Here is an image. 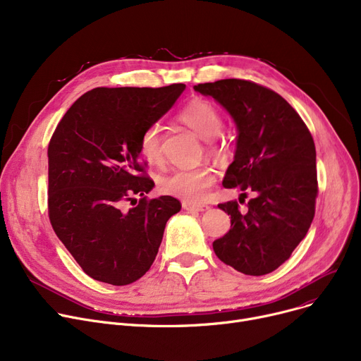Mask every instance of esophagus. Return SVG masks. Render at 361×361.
<instances>
[{
	"label": "esophagus",
	"instance_id": "obj_1",
	"mask_svg": "<svg viewBox=\"0 0 361 361\" xmlns=\"http://www.w3.org/2000/svg\"><path fill=\"white\" fill-rule=\"evenodd\" d=\"M183 209L187 212H204L209 209V206L207 204H193V203H188V202H183Z\"/></svg>",
	"mask_w": 361,
	"mask_h": 361
}]
</instances>
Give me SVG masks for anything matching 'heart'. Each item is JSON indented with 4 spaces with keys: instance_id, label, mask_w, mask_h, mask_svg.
<instances>
[{
    "instance_id": "obj_1",
    "label": "heart",
    "mask_w": 361,
    "mask_h": 361,
    "mask_svg": "<svg viewBox=\"0 0 361 361\" xmlns=\"http://www.w3.org/2000/svg\"><path fill=\"white\" fill-rule=\"evenodd\" d=\"M180 120L188 128H192L202 140L209 142L212 154H218L219 147L212 140L219 136L222 130V117L214 104L204 99H195L183 108ZM161 131L162 128L158 123L150 124L140 137V155L152 165H159L162 162ZM215 181L216 174L209 166L178 168L162 176L158 185L165 195L183 199L188 203H199L206 197L207 190Z\"/></svg>"
}]
</instances>
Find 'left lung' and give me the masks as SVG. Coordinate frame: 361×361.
I'll return each instance as SVG.
<instances>
[{"instance_id":"obj_1","label":"left lung","mask_w":361,"mask_h":361,"mask_svg":"<svg viewBox=\"0 0 361 361\" xmlns=\"http://www.w3.org/2000/svg\"><path fill=\"white\" fill-rule=\"evenodd\" d=\"M195 90L214 98L237 127L234 161L225 188L253 195L247 212L237 202L218 204L231 228L214 241L215 255L235 271L260 276L286 262L306 237L317 196L316 149L295 109L271 89L224 79Z\"/></svg>"}]
</instances>
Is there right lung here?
Instances as JSON below:
<instances>
[{
  "mask_svg": "<svg viewBox=\"0 0 361 361\" xmlns=\"http://www.w3.org/2000/svg\"><path fill=\"white\" fill-rule=\"evenodd\" d=\"M184 89H92L55 128L48 146L49 221L93 279L127 286L142 278L158 255L166 221L181 209L171 196L146 199L155 183L143 174L140 137Z\"/></svg>",
  "mask_w": 361,
  "mask_h": 361,
  "instance_id": "obj_1",
  "label": "right lung"
}]
</instances>
